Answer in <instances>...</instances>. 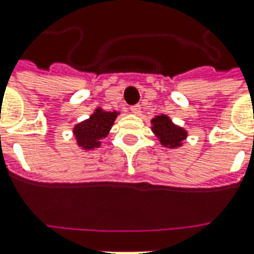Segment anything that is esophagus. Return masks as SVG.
I'll use <instances>...</instances> for the list:
<instances>
[{
    "label": "esophagus",
    "mask_w": 254,
    "mask_h": 254,
    "mask_svg": "<svg viewBox=\"0 0 254 254\" xmlns=\"http://www.w3.org/2000/svg\"><path fill=\"white\" fill-rule=\"evenodd\" d=\"M140 110H141V107H140L139 104H134V106L130 107V111H132L133 114H140Z\"/></svg>",
    "instance_id": "obj_1"
}]
</instances>
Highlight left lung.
Masks as SVG:
<instances>
[{"label":"left lung","instance_id":"1","mask_svg":"<svg viewBox=\"0 0 254 254\" xmlns=\"http://www.w3.org/2000/svg\"><path fill=\"white\" fill-rule=\"evenodd\" d=\"M152 132L155 133L161 144L165 147H180L182 141L187 137V132L183 127H177L170 121L169 117L166 115H158L152 118Z\"/></svg>","mask_w":254,"mask_h":254}]
</instances>
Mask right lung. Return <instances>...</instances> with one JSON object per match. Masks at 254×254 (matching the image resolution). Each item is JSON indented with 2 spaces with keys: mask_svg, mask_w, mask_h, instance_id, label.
Returning <instances> with one entry per match:
<instances>
[{
  "mask_svg": "<svg viewBox=\"0 0 254 254\" xmlns=\"http://www.w3.org/2000/svg\"><path fill=\"white\" fill-rule=\"evenodd\" d=\"M117 111H104L96 109L88 120L78 124L74 127V134L79 147L85 150H92L99 147L102 140L109 134L110 129L114 125Z\"/></svg>",
  "mask_w": 254,
  "mask_h": 254,
  "instance_id": "1",
  "label": "right lung"
}]
</instances>
